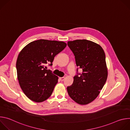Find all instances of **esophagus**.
Segmentation results:
<instances>
[{"mask_svg":"<svg viewBox=\"0 0 130 130\" xmlns=\"http://www.w3.org/2000/svg\"><path fill=\"white\" fill-rule=\"evenodd\" d=\"M60 79L61 80V81H64V79H65V77H60Z\"/></svg>","mask_w":130,"mask_h":130,"instance_id":"obj_1","label":"esophagus"}]
</instances>
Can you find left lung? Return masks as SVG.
I'll return each instance as SVG.
<instances>
[{
	"instance_id": "obj_1",
	"label": "left lung",
	"mask_w": 130,
	"mask_h": 130,
	"mask_svg": "<svg viewBox=\"0 0 130 130\" xmlns=\"http://www.w3.org/2000/svg\"><path fill=\"white\" fill-rule=\"evenodd\" d=\"M67 45L75 55L77 66L82 69L67 87L68 94L77 103L87 104L98 97L107 79L104 51L99 45L86 40L69 41Z\"/></svg>"
}]
</instances>
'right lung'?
<instances>
[{"instance_id": "1", "label": "right lung", "mask_w": 130, "mask_h": 130, "mask_svg": "<svg viewBox=\"0 0 130 130\" xmlns=\"http://www.w3.org/2000/svg\"><path fill=\"white\" fill-rule=\"evenodd\" d=\"M63 42L39 40L26 45L16 61L17 78L26 96L36 102L47 100L58 82V77L47 69L52 65L55 55L66 47Z\"/></svg>"}]
</instances>
